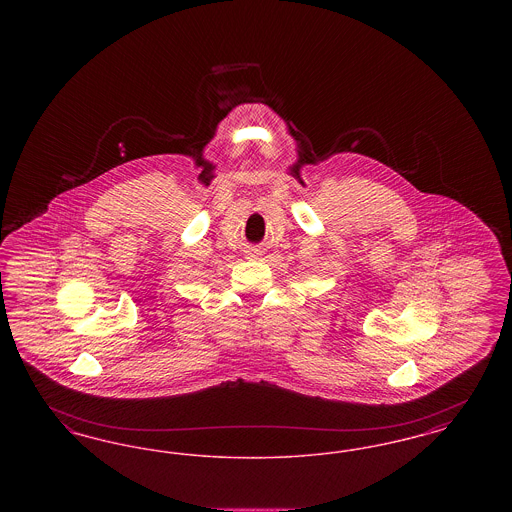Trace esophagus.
<instances>
[{
    "label": "esophagus",
    "mask_w": 512,
    "mask_h": 512,
    "mask_svg": "<svg viewBox=\"0 0 512 512\" xmlns=\"http://www.w3.org/2000/svg\"><path fill=\"white\" fill-rule=\"evenodd\" d=\"M259 255H261V251H259V249H253V251L249 253V257H253V259H257Z\"/></svg>",
    "instance_id": "obj_1"
}]
</instances>
